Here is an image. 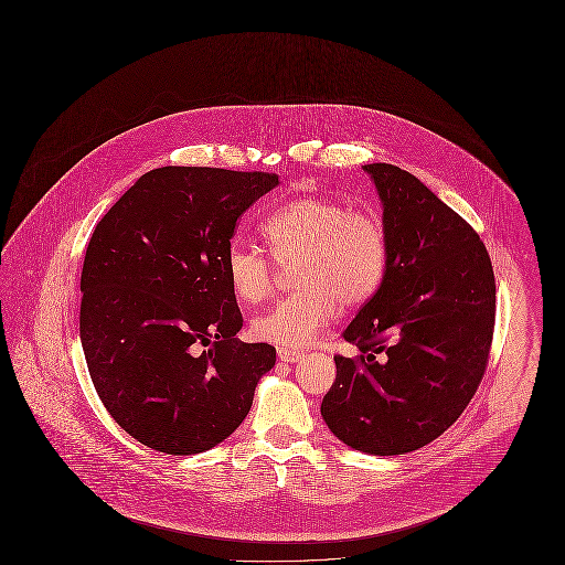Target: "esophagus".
<instances>
[{"instance_id":"esophagus-1","label":"esophagus","mask_w":565,"mask_h":565,"mask_svg":"<svg viewBox=\"0 0 565 565\" xmlns=\"http://www.w3.org/2000/svg\"><path fill=\"white\" fill-rule=\"evenodd\" d=\"M277 358L281 362H298L302 358V351L292 350V348H277Z\"/></svg>"}]
</instances>
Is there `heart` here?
<instances>
[{
  "mask_svg": "<svg viewBox=\"0 0 565 565\" xmlns=\"http://www.w3.org/2000/svg\"><path fill=\"white\" fill-rule=\"evenodd\" d=\"M260 233L269 254L233 243L226 252V279L243 305L273 292L277 265L292 268L298 290L252 322L258 341L305 348L337 320L341 305L353 309L376 295L387 269V235L371 210H350L330 196H300L265 217Z\"/></svg>",
  "mask_w": 565,
  "mask_h": 565,
  "instance_id": "b5f03b06",
  "label": "heart"
}]
</instances>
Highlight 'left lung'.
Returning a JSON list of instances; mask_svg holds the SVG:
<instances>
[{
	"instance_id": "obj_1",
	"label": "left lung",
	"mask_w": 565,
	"mask_h": 565,
	"mask_svg": "<svg viewBox=\"0 0 565 565\" xmlns=\"http://www.w3.org/2000/svg\"><path fill=\"white\" fill-rule=\"evenodd\" d=\"M387 235V269L334 355L323 396L330 431L351 449L403 456L438 438L472 401L484 375L495 277L479 233L396 164L373 162Z\"/></svg>"
}]
</instances>
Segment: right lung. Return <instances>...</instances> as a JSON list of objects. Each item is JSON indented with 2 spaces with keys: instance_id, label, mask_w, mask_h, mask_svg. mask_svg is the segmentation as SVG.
Instances as JSON below:
<instances>
[{
  "instance_id": "1",
  "label": "right lung",
  "mask_w": 565,
  "mask_h": 565,
  "mask_svg": "<svg viewBox=\"0 0 565 565\" xmlns=\"http://www.w3.org/2000/svg\"><path fill=\"white\" fill-rule=\"evenodd\" d=\"M277 173L161 167L104 215L82 267L81 341L114 422L141 445L192 456L239 428L269 343H242L226 252Z\"/></svg>"
}]
</instances>
